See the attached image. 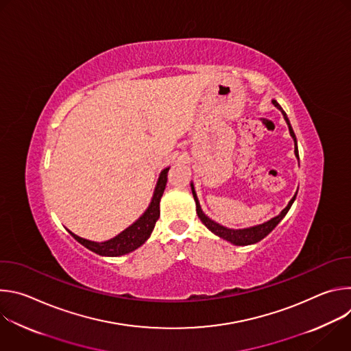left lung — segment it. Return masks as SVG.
<instances>
[{"mask_svg":"<svg viewBox=\"0 0 351 351\" xmlns=\"http://www.w3.org/2000/svg\"><path fill=\"white\" fill-rule=\"evenodd\" d=\"M272 104H274L276 108H279V110L282 111V114H283V118H285V121H286V123H287V126H289L290 136L293 137V140H294V143H295L294 153H295V157L298 158V149H297L295 134H294V132H293V129H291V125H290V122H289V119H287V115H286V112L282 110V107L275 101V99L272 101ZM191 191H193V197H194V199H195V207H197V215H198V218L202 219V222H203L213 233H215L217 236H219V237H222V239H225V240H228V241H230V243H233V244H236V245L253 244V243H257V241L263 240L267 234H269V233L275 229V226L285 218V215H286L287 211L290 210L293 202L295 199V195H297V193H295L294 197L289 202L287 207H286L278 217L272 218L271 221H268V222H265V223H263V225L253 226V228L234 230V229H228V228H225V226H221L219 223H217V222L211 221L208 217H206V214L202 211V207H199V203H198V199H197V195H195V191H194L193 184H191Z\"/></svg>","mask_w":351,"mask_h":351,"instance_id":"obj_1","label":"left lung"}]
</instances>
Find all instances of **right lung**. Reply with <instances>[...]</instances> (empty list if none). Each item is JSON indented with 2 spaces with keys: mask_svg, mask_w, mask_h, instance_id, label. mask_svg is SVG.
I'll use <instances>...</instances> for the list:
<instances>
[{
  "mask_svg": "<svg viewBox=\"0 0 351 351\" xmlns=\"http://www.w3.org/2000/svg\"><path fill=\"white\" fill-rule=\"evenodd\" d=\"M168 171H169V168H167L161 172L156 191H154V197L152 199V204H149V207L143 214V217H140V219H137L132 226L125 229L117 237H114L108 241H104V243H95V241H90L83 237H79V236L73 234L72 232H69V233L79 243H82L84 247H87L88 250H91V252H94L99 256L118 257V256H123V254L133 252V250L140 247L149 237V234H152V232L156 226V222L160 218V202H161V197H162L165 186H167Z\"/></svg>",
  "mask_w": 351,
  "mask_h": 351,
  "instance_id": "1",
  "label": "right lung"
}]
</instances>
